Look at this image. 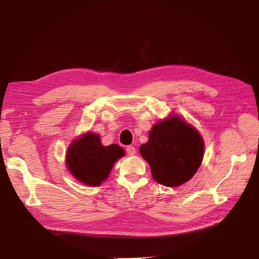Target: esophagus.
Masks as SVG:
<instances>
[{
    "mask_svg": "<svg viewBox=\"0 0 259 259\" xmlns=\"http://www.w3.org/2000/svg\"><path fill=\"white\" fill-rule=\"evenodd\" d=\"M126 152L129 154V155H134L135 153H137V149H135L133 146H128L126 148Z\"/></svg>",
    "mask_w": 259,
    "mask_h": 259,
    "instance_id": "obj_1",
    "label": "esophagus"
}]
</instances>
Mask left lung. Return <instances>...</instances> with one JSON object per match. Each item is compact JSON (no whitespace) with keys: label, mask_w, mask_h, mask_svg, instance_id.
Returning <instances> with one entry per match:
<instances>
[{"label":"left lung","mask_w":259,"mask_h":259,"mask_svg":"<svg viewBox=\"0 0 259 259\" xmlns=\"http://www.w3.org/2000/svg\"><path fill=\"white\" fill-rule=\"evenodd\" d=\"M140 152L158 184L176 187L188 182L199 168L203 142L193 127L173 116L153 126Z\"/></svg>","instance_id":"obj_1"}]
</instances>
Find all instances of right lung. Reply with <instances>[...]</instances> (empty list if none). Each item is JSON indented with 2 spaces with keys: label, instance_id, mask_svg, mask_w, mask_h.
Instances as JSON below:
<instances>
[{
  "label": "right lung",
  "instance_id": "1",
  "mask_svg": "<svg viewBox=\"0 0 259 259\" xmlns=\"http://www.w3.org/2000/svg\"><path fill=\"white\" fill-rule=\"evenodd\" d=\"M125 154L116 144L103 146L99 135L87 133L73 142L67 152V167L75 179L88 186H100L112 166Z\"/></svg>",
  "mask_w": 259,
  "mask_h": 259
}]
</instances>
